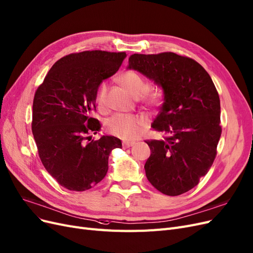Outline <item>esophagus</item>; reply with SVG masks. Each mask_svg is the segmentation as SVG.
Returning <instances> with one entry per match:
<instances>
[{
	"mask_svg": "<svg viewBox=\"0 0 253 253\" xmlns=\"http://www.w3.org/2000/svg\"><path fill=\"white\" fill-rule=\"evenodd\" d=\"M135 144V142H129V141H124L123 143V146L125 147V149H128V147L133 146Z\"/></svg>",
	"mask_w": 253,
	"mask_h": 253,
	"instance_id": "34e87169",
	"label": "esophagus"
}]
</instances>
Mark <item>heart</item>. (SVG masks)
<instances>
[{"instance_id":"heart-1","label":"heart","mask_w":253,"mask_h":253,"mask_svg":"<svg viewBox=\"0 0 253 253\" xmlns=\"http://www.w3.org/2000/svg\"><path fill=\"white\" fill-rule=\"evenodd\" d=\"M119 82L135 97H140L144 94L145 102L156 104L159 100V93L155 91H147L149 85L144 78L136 71L128 70L119 77ZM108 84L103 83L98 91L97 102L99 107L103 108L107 103ZM145 121L141 116L133 114H118L113 115L107 121V129L112 135L123 138L125 140H134L143 132Z\"/></svg>"}]
</instances>
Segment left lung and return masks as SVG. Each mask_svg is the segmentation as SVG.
<instances>
[{"instance_id":"left-lung-1","label":"left lung","mask_w":253,"mask_h":253,"mask_svg":"<svg viewBox=\"0 0 253 253\" xmlns=\"http://www.w3.org/2000/svg\"><path fill=\"white\" fill-rule=\"evenodd\" d=\"M127 69L150 78L164 95L152 127L167 136L145 141L151 149L146 178L164 195L184 194L211 168L222 133L220 97L211 77L193 58L172 52L133 54Z\"/></svg>"}]
</instances>
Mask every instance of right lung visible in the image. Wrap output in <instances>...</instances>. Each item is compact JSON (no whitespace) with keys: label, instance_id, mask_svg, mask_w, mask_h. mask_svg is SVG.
Returning <instances> with one entry per match:
<instances>
[{"label":"right lung","instance_id":"add662e5","mask_svg":"<svg viewBox=\"0 0 253 253\" xmlns=\"http://www.w3.org/2000/svg\"><path fill=\"white\" fill-rule=\"evenodd\" d=\"M126 52L101 50L72 53L52 66L33 99L32 134L43 167L58 184L84 191L107 175L112 150L120 139L102 136L91 140L100 123L96 110L100 84L115 74Z\"/></svg>","mask_w":253,"mask_h":253}]
</instances>
